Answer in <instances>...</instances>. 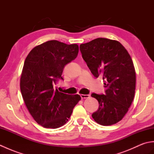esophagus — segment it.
<instances>
[{
	"instance_id": "34e87169",
	"label": "esophagus",
	"mask_w": 154,
	"mask_h": 154,
	"mask_svg": "<svg viewBox=\"0 0 154 154\" xmlns=\"http://www.w3.org/2000/svg\"><path fill=\"white\" fill-rule=\"evenodd\" d=\"M89 97H90L89 94H81V97L82 98V99H87V98H89Z\"/></svg>"
}]
</instances>
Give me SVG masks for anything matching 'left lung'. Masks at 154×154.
Masks as SVG:
<instances>
[{
    "instance_id": "1",
    "label": "left lung",
    "mask_w": 154,
    "mask_h": 154,
    "mask_svg": "<svg viewBox=\"0 0 154 154\" xmlns=\"http://www.w3.org/2000/svg\"><path fill=\"white\" fill-rule=\"evenodd\" d=\"M82 57L95 77H103L105 94L93 93L99 109L94 120L110 126L122 120L131 106L135 94L136 72L131 57L119 42L99 38L80 45Z\"/></svg>"
}]
</instances>
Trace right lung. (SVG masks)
<instances>
[{
  "instance_id": "add662e5",
  "label": "right lung",
  "mask_w": 154,
  "mask_h": 154,
  "mask_svg": "<svg viewBox=\"0 0 154 154\" xmlns=\"http://www.w3.org/2000/svg\"><path fill=\"white\" fill-rule=\"evenodd\" d=\"M77 44L50 40L34 47L26 58L20 77V91L26 106L38 124L57 128L66 123L79 94L61 93L54 85L62 79L65 65L77 57Z\"/></svg>"
}]
</instances>
